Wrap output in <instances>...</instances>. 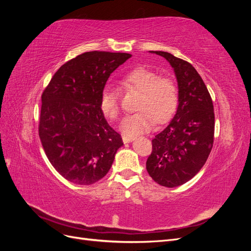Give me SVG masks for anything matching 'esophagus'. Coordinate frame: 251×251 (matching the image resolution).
I'll use <instances>...</instances> for the list:
<instances>
[{"mask_svg": "<svg viewBox=\"0 0 251 251\" xmlns=\"http://www.w3.org/2000/svg\"><path fill=\"white\" fill-rule=\"evenodd\" d=\"M134 140V138L132 137V136H126V135H124L123 136V141L125 142V143H128V142H131V141H133Z\"/></svg>", "mask_w": 251, "mask_h": 251, "instance_id": "1", "label": "esophagus"}]
</instances>
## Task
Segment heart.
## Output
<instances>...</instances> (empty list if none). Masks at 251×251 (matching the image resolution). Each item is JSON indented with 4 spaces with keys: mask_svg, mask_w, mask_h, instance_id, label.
<instances>
[{
    "mask_svg": "<svg viewBox=\"0 0 251 251\" xmlns=\"http://www.w3.org/2000/svg\"><path fill=\"white\" fill-rule=\"evenodd\" d=\"M121 83L126 89L140 92L137 103L139 112L126 116L120 125V130L127 136L140 135L149 131L154 121L164 123L174 113L177 105V88L169 77L159 75L147 68L138 67L126 72ZM100 109L110 120L119 117V92L113 86H105L100 96Z\"/></svg>",
    "mask_w": 251,
    "mask_h": 251,
    "instance_id": "heart-1",
    "label": "heart"
}]
</instances>
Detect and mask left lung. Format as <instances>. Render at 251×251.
I'll list each match as a JSON object with an SVG mask.
<instances>
[{
	"label": "left lung",
	"mask_w": 251,
	"mask_h": 251,
	"mask_svg": "<svg viewBox=\"0 0 251 251\" xmlns=\"http://www.w3.org/2000/svg\"><path fill=\"white\" fill-rule=\"evenodd\" d=\"M164 57L178 83L174 117L151 140L147 171L158 184L177 187L194 178L206 162L214 143L215 113L208 90L199 73L169 52L150 51Z\"/></svg>",
	"instance_id": "left-lung-1"
}]
</instances>
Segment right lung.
Returning a JSON list of instances; mask_svg holds the SVG:
<instances>
[{
    "label": "right lung",
    "instance_id": "right-lung-1",
    "mask_svg": "<svg viewBox=\"0 0 251 251\" xmlns=\"http://www.w3.org/2000/svg\"><path fill=\"white\" fill-rule=\"evenodd\" d=\"M128 53L85 52L64 64L42 95L39 135L56 172L75 184L90 185L110 171L124 146L100 109V96L112 72Z\"/></svg>",
    "mask_w": 251,
    "mask_h": 251
}]
</instances>
